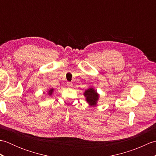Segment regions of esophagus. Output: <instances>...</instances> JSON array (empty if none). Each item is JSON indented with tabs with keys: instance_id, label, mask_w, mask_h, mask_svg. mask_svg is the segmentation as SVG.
Returning <instances> with one entry per match:
<instances>
[{
	"instance_id": "1",
	"label": "esophagus",
	"mask_w": 156,
	"mask_h": 156,
	"mask_svg": "<svg viewBox=\"0 0 156 156\" xmlns=\"http://www.w3.org/2000/svg\"><path fill=\"white\" fill-rule=\"evenodd\" d=\"M67 86H68V87H69V88H72V82H67Z\"/></svg>"
}]
</instances>
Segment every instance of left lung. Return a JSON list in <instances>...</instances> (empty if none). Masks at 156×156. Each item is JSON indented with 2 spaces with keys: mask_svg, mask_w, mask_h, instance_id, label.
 Wrapping results in <instances>:
<instances>
[{
  "mask_svg": "<svg viewBox=\"0 0 156 156\" xmlns=\"http://www.w3.org/2000/svg\"><path fill=\"white\" fill-rule=\"evenodd\" d=\"M84 96L86 98L87 103L90 106H97L99 99V94L94 88H88L84 92Z\"/></svg>",
  "mask_w": 156,
  "mask_h": 156,
  "instance_id": "obj_1",
  "label": "left lung"
}]
</instances>
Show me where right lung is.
Instances as JSON below:
<instances>
[{"mask_svg": "<svg viewBox=\"0 0 156 156\" xmlns=\"http://www.w3.org/2000/svg\"><path fill=\"white\" fill-rule=\"evenodd\" d=\"M54 88H49L48 90V95L49 96V97H51V96L52 95L53 92H54Z\"/></svg>", "mask_w": 156, "mask_h": 156, "instance_id": "1", "label": "right lung"}]
</instances>
